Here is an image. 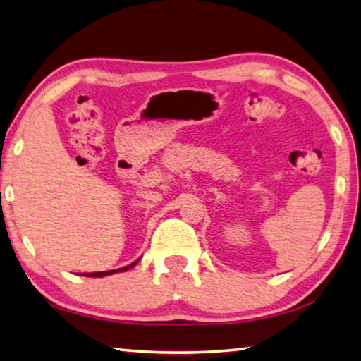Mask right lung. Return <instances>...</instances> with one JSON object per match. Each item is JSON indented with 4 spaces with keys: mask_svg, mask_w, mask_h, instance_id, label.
<instances>
[{
    "mask_svg": "<svg viewBox=\"0 0 361 361\" xmlns=\"http://www.w3.org/2000/svg\"><path fill=\"white\" fill-rule=\"evenodd\" d=\"M135 264H137V262H132L130 266H126V267L116 269V271H106V272H90V274H82V276H85V277H105V276H111V274H114V272H124V271H127V269H130V267H133Z\"/></svg>",
    "mask_w": 361,
    "mask_h": 361,
    "instance_id": "add662e5",
    "label": "right lung"
}]
</instances>
